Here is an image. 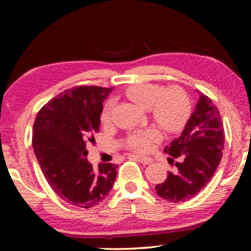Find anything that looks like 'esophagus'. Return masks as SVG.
<instances>
[{"mask_svg": "<svg viewBox=\"0 0 251 251\" xmlns=\"http://www.w3.org/2000/svg\"><path fill=\"white\" fill-rule=\"evenodd\" d=\"M130 159L139 161V162L143 164H151L153 162L152 159H149V157H145V156H139V155H130Z\"/></svg>", "mask_w": 251, "mask_h": 251, "instance_id": "obj_1", "label": "esophagus"}]
</instances>
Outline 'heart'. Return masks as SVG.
Segmentation results:
<instances>
[{"label": "heart", "mask_w": 251, "mask_h": 251, "mask_svg": "<svg viewBox=\"0 0 251 251\" xmlns=\"http://www.w3.org/2000/svg\"><path fill=\"white\" fill-rule=\"evenodd\" d=\"M126 98L140 108L147 109L151 119L164 132H176L183 128L190 116V101L183 89L169 87L163 89L155 83H137L126 90ZM111 119V105L102 111L101 121ZM155 133L146 131L130 136L126 147L133 152L145 153L151 149Z\"/></svg>", "instance_id": "obj_1"}]
</instances>
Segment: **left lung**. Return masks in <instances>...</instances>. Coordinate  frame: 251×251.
I'll use <instances>...</instances> for the list:
<instances>
[{
  "mask_svg": "<svg viewBox=\"0 0 251 251\" xmlns=\"http://www.w3.org/2000/svg\"><path fill=\"white\" fill-rule=\"evenodd\" d=\"M200 96L197 107L178 138L164 149L175 162L176 170L169 171L166 180L155 186L156 194L178 203L197 195L214 176L224 149V128L218 108L208 96Z\"/></svg>",
  "mask_w": 251,
  "mask_h": 251,
  "instance_id": "left-lung-1",
  "label": "left lung"
}]
</instances>
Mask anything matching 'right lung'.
<instances>
[{
    "label": "right lung",
    "instance_id": "add662e5",
    "mask_svg": "<svg viewBox=\"0 0 251 251\" xmlns=\"http://www.w3.org/2000/svg\"><path fill=\"white\" fill-rule=\"evenodd\" d=\"M113 88L77 85L51 99L37 113L33 149L48 184L72 205L88 209L107 197L118 164L88 162L87 144L99 131L102 102Z\"/></svg>",
    "mask_w": 251,
    "mask_h": 251
}]
</instances>
